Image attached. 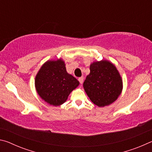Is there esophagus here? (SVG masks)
I'll return each instance as SVG.
<instances>
[{"label": "esophagus", "mask_w": 152, "mask_h": 152, "mask_svg": "<svg viewBox=\"0 0 152 152\" xmlns=\"http://www.w3.org/2000/svg\"><path fill=\"white\" fill-rule=\"evenodd\" d=\"M78 81L80 84H82L83 83V81H84V77H80V78H78Z\"/></svg>", "instance_id": "obj_1"}]
</instances>
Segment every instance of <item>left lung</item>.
<instances>
[{"label": "left lung", "instance_id": "obj_1", "mask_svg": "<svg viewBox=\"0 0 152 152\" xmlns=\"http://www.w3.org/2000/svg\"><path fill=\"white\" fill-rule=\"evenodd\" d=\"M83 86L94 104L104 107L116 101L122 91V80L115 66L106 60L92 64Z\"/></svg>", "mask_w": 152, "mask_h": 152}]
</instances>
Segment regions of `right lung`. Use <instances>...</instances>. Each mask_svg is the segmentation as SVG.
Returning <instances> with one entry per match:
<instances>
[{
    "label": "right lung",
    "instance_id": "add662e5",
    "mask_svg": "<svg viewBox=\"0 0 152 152\" xmlns=\"http://www.w3.org/2000/svg\"><path fill=\"white\" fill-rule=\"evenodd\" d=\"M37 93L45 102L53 106L63 104L79 82L66 70L61 60L48 61L43 64L35 78Z\"/></svg>",
    "mask_w": 152,
    "mask_h": 152
}]
</instances>
